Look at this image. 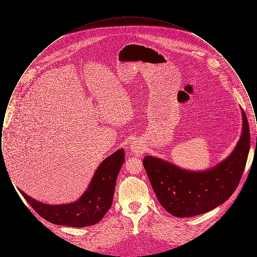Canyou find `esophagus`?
<instances>
[{
	"mask_svg": "<svg viewBox=\"0 0 257 257\" xmlns=\"http://www.w3.org/2000/svg\"><path fill=\"white\" fill-rule=\"evenodd\" d=\"M143 147L142 146L138 143V142H133L132 144H131V146H130V150H131V152L135 154V155H137V156H139V155H141V154H143Z\"/></svg>",
	"mask_w": 257,
	"mask_h": 257,
	"instance_id": "obj_1",
	"label": "esophagus"
}]
</instances>
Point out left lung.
<instances>
[{
  "mask_svg": "<svg viewBox=\"0 0 257 257\" xmlns=\"http://www.w3.org/2000/svg\"><path fill=\"white\" fill-rule=\"evenodd\" d=\"M243 132L231 155L205 171L181 170L164 160L147 156L143 161L148 179L161 205L178 218L194 217L226 201L244 172L250 135L244 110Z\"/></svg>",
  "mask_w": 257,
  "mask_h": 257,
  "instance_id": "left-lung-1",
  "label": "left lung"
}]
</instances>
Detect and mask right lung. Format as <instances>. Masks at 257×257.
Returning a JSON list of instances; mask_svg holds the SVG:
<instances>
[{"label":"right lung","mask_w":257,"mask_h":257,"mask_svg":"<svg viewBox=\"0 0 257 257\" xmlns=\"http://www.w3.org/2000/svg\"><path fill=\"white\" fill-rule=\"evenodd\" d=\"M124 158V150L119 149L104 160L85 194L73 203L50 205L38 202L22 191L20 193L40 217L52 223L72 227L93 225L103 219L111 206L116 178Z\"/></svg>","instance_id":"1"}]
</instances>
